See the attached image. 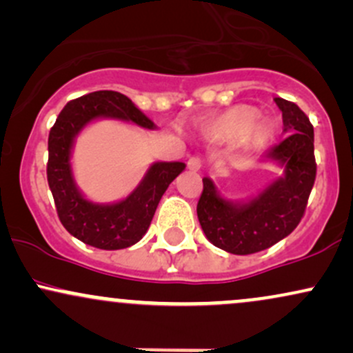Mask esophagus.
<instances>
[{
  "label": "esophagus",
  "mask_w": 353,
  "mask_h": 353,
  "mask_svg": "<svg viewBox=\"0 0 353 353\" xmlns=\"http://www.w3.org/2000/svg\"><path fill=\"white\" fill-rule=\"evenodd\" d=\"M201 159L199 157H189L188 161V168L190 169V171H199L201 169Z\"/></svg>",
  "instance_id": "esophagus-1"
}]
</instances>
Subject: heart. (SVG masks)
Segmentation results:
<instances>
[{
  "label": "heart",
  "instance_id": "heart-1",
  "mask_svg": "<svg viewBox=\"0 0 353 353\" xmlns=\"http://www.w3.org/2000/svg\"><path fill=\"white\" fill-rule=\"evenodd\" d=\"M261 112L249 104H237L221 114L202 121L199 132L205 143L214 145L237 144L244 152H255L267 143L270 128L259 119Z\"/></svg>",
  "mask_w": 353,
  "mask_h": 353
}]
</instances>
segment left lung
I'll return each instance as SVG.
<instances>
[{"mask_svg":"<svg viewBox=\"0 0 353 353\" xmlns=\"http://www.w3.org/2000/svg\"><path fill=\"white\" fill-rule=\"evenodd\" d=\"M289 134L265 154L264 163L282 169L279 177L247 199H228L210 177L197 202V217L210 244L247 255L277 244L297 228L315 181L314 128L297 104L275 98Z\"/></svg>","mask_w":353,"mask_h":353,"instance_id":"1","label":"left lung"}]
</instances>
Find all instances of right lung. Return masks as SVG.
Returning <instances> with one entry per match:
<instances>
[{
	"label": "right lung",
	"mask_w": 353,
	"mask_h": 353,
	"mask_svg": "<svg viewBox=\"0 0 353 353\" xmlns=\"http://www.w3.org/2000/svg\"><path fill=\"white\" fill-rule=\"evenodd\" d=\"M114 119L143 129L157 125L132 103L116 91H96L70 101L50 131L48 139V184L54 197L61 224L84 244L103 250H117L139 242L156 212L161 197L185 169L184 163H152L144 177L128 196L114 202H94L76 184L72 151L76 137L96 121Z\"/></svg>",
	"instance_id": "1"
}]
</instances>
